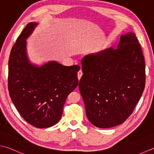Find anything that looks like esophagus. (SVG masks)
I'll use <instances>...</instances> for the list:
<instances>
[{
	"mask_svg": "<svg viewBox=\"0 0 154 154\" xmlns=\"http://www.w3.org/2000/svg\"><path fill=\"white\" fill-rule=\"evenodd\" d=\"M82 75H83V72H82V71H81V70L78 71V73H77V78H78V79L80 80L81 77H82Z\"/></svg>",
	"mask_w": 154,
	"mask_h": 154,
	"instance_id": "esophagus-1",
	"label": "esophagus"
}]
</instances>
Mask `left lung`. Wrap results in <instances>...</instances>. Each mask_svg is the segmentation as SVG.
I'll return each instance as SVG.
<instances>
[{"mask_svg":"<svg viewBox=\"0 0 154 154\" xmlns=\"http://www.w3.org/2000/svg\"><path fill=\"white\" fill-rule=\"evenodd\" d=\"M79 88L87 118L109 128L124 122L133 113L146 84V65L134 32L120 38L118 48L87 55L81 61Z\"/></svg>","mask_w":154,"mask_h":154,"instance_id":"obj_1","label":"left lung"}]
</instances>
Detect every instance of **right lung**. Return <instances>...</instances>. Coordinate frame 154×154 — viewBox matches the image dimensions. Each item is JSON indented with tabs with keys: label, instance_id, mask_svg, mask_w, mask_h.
<instances>
[{
	"label": "right lung",
	"instance_id": "add662e5",
	"mask_svg": "<svg viewBox=\"0 0 154 154\" xmlns=\"http://www.w3.org/2000/svg\"><path fill=\"white\" fill-rule=\"evenodd\" d=\"M37 23L27 24L12 48L8 60V89L20 116L37 128L54 125L61 119L66 99L79 81L75 65L63 66L49 62L40 67L28 61L26 38Z\"/></svg>",
	"mask_w": 154,
	"mask_h": 154
}]
</instances>
